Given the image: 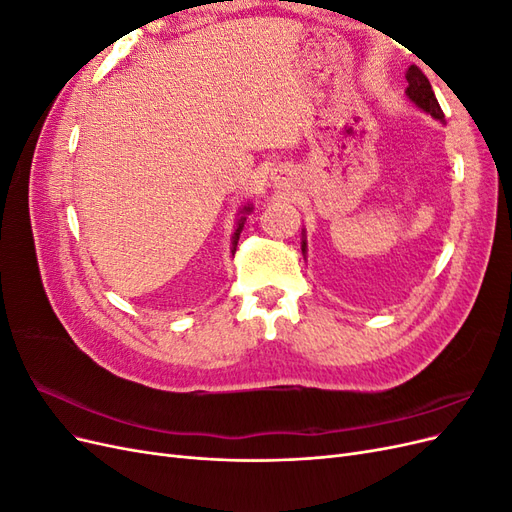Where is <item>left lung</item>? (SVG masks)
<instances>
[{
    "mask_svg": "<svg viewBox=\"0 0 512 512\" xmlns=\"http://www.w3.org/2000/svg\"><path fill=\"white\" fill-rule=\"evenodd\" d=\"M406 81H408V89H406V96L418 106L423 108L425 113H429L433 119H440L444 121V113L442 108L436 100V94H433V89L429 85V79L421 72V68L410 66L406 72ZM303 254H305V241H303Z\"/></svg>",
    "mask_w": 512,
    "mask_h": 512,
    "instance_id": "left-lung-1",
    "label": "left lung"
}]
</instances>
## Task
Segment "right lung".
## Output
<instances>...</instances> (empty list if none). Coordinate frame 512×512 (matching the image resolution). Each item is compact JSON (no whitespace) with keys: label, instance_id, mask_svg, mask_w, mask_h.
Instances as JSON below:
<instances>
[{"label":"right lung","instance_id":"right-lung-1","mask_svg":"<svg viewBox=\"0 0 512 512\" xmlns=\"http://www.w3.org/2000/svg\"><path fill=\"white\" fill-rule=\"evenodd\" d=\"M252 211V205H245L243 209H241V220L237 222V230H235V235H232V252H235V247H237V241H239V235H241V230H243V222H245V215Z\"/></svg>","mask_w":512,"mask_h":512}]
</instances>
